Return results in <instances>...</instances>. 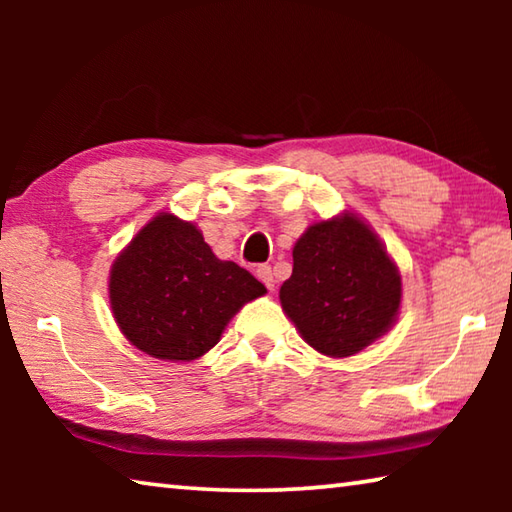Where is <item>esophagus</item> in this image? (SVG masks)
Segmentation results:
<instances>
[{
    "instance_id": "34e87169",
    "label": "esophagus",
    "mask_w": 512,
    "mask_h": 512,
    "mask_svg": "<svg viewBox=\"0 0 512 512\" xmlns=\"http://www.w3.org/2000/svg\"><path fill=\"white\" fill-rule=\"evenodd\" d=\"M257 277H259V282H264V287L268 289V291H273L275 289V277H273V271H271V266H266V264H262V266H257Z\"/></svg>"
}]
</instances>
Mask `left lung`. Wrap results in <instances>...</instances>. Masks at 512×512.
Masks as SVG:
<instances>
[{
    "label": "left lung",
    "mask_w": 512,
    "mask_h": 512,
    "mask_svg": "<svg viewBox=\"0 0 512 512\" xmlns=\"http://www.w3.org/2000/svg\"><path fill=\"white\" fill-rule=\"evenodd\" d=\"M280 302L311 348L352 357L395 323L402 277L375 232L345 212L309 225L296 241Z\"/></svg>",
    "instance_id": "8db88e82"
}]
</instances>
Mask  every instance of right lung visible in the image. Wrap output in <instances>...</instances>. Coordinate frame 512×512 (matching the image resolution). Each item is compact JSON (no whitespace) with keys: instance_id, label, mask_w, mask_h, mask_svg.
<instances>
[{"instance_id":"right-lung-1","label":"right lung","mask_w":512,"mask_h":512,"mask_svg":"<svg viewBox=\"0 0 512 512\" xmlns=\"http://www.w3.org/2000/svg\"><path fill=\"white\" fill-rule=\"evenodd\" d=\"M110 307L121 332L155 359L192 361L266 287L223 262L194 223L162 212L137 232L110 271Z\"/></svg>"}]
</instances>
